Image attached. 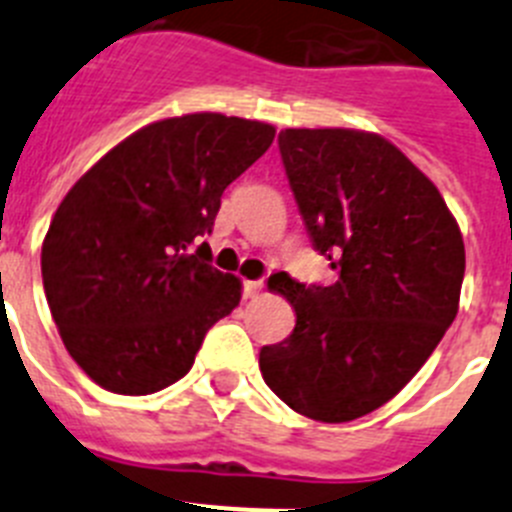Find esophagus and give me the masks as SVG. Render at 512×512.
Instances as JSON below:
<instances>
[{
    "label": "esophagus",
    "instance_id": "obj_1",
    "mask_svg": "<svg viewBox=\"0 0 512 512\" xmlns=\"http://www.w3.org/2000/svg\"><path fill=\"white\" fill-rule=\"evenodd\" d=\"M261 289H264V282L261 279H248V282H243V297H259Z\"/></svg>",
    "mask_w": 512,
    "mask_h": 512
}]
</instances>
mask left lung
<instances>
[{"mask_svg": "<svg viewBox=\"0 0 512 512\" xmlns=\"http://www.w3.org/2000/svg\"><path fill=\"white\" fill-rule=\"evenodd\" d=\"M279 153L330 287L269 279L297 323L259 354L295 413L346 423L382 408L454 323L464 241L433 182L390 140L359 130H282Z\"/></svg>", "mask_w": 512, "mask_h": 512, "instance_id": "1", "label": "left lung"}]
</instances>
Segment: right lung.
<instances>
[{"instance_id": "obj_1", "label": "right lung", "mask_w": 512, "mask_h": 512, "mask_svg": "<svg viewBox=\"0 0 512 512\" xmlns=\"http://www.w3.org/2000/svg\"><path fill=\"white\" fill-rule=\"evenodd\" d=\"M274 128L217 112L125 138L63 197L40 269L71 359L104 390L151 395L192 369L241 282L202 243L220 197L266 153Z\"/></svg>"}]
</instances>
